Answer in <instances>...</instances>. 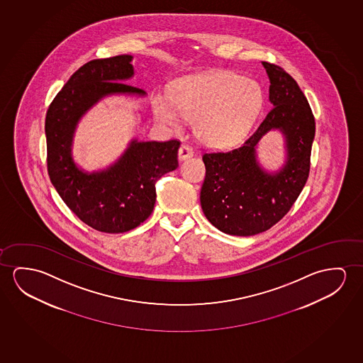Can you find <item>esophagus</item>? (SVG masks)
Returning <instances> with one entry per match:
<instances>
[{
    "label": "esophagus",
    "mask_w": 363,
    "mask_h": 363,
    "mask_svg": "<svg viewBox=\"0 0 363 363\" xmlns=\"http://www.w3.org/2000/svg\"><path fill=\"white\" fill-rule=\"evenodd\" d=\"M194 156V150L191 148L189 145H182L179 147V158L181 161H184V160H187V158H190V157Z\"/></svg>",
    "instance_id": "34e87169"
}]
</instances>
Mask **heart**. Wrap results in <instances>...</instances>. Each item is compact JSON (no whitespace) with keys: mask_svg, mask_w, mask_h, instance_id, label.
Wrapping results in <instances>:
<instances>
[{"mask_svg":"<svg viewBox=\"0 0 363 363\" xmlns=\"http://www.w3.org/2000/svg\"><path fill=\"white\" fill-rule=\"evenodd\" d=\"M262 101L257 82L218 70L181 79L174 85L172 98L155 96L153 113L157 121L173 129L181 127L184 118L194 121L196 137L202 143L225 148L244 138Z\"/></svg>","mask_w":363,"mask_h":363,"instance_id":"b5f03b06","label":"heart"}]
</instances>
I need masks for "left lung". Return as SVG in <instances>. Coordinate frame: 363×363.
Wrapping results in <instances>:
<instances>
[{
	"label": "left lung",
	"instance_id": "obj_1",
	"mask_svg": "<svg viewBox=\"0 0 363 363\" xmlns=\"http://www.w3.org/2000/svg\"><path fill=\"white\" fill-rule=\"evenodd\" d=\"M273 108L244 145L230 151L206 152L202 211L225 234L251 236L279 223L307 182L315 121L306 95L283 67L262 62ZM270 128L287 138L289 158L279 173L269 175L257 164L255 145Z\"/></svg>",
	"mask_w": 363,
	"mask_h": 363
}]
</instances>
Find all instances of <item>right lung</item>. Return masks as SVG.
<instances>
[{"label": "right lung", "mask_w": 363, "mask_h": 363, "mask_svg": "<svg viewBox=\"0 0 363 363\" xmlns=\"http://www.w3.org/2000/svg\"><path fill=\"white\" fill-rule=\"evenodd\" d=\"M132 56L84 64L56 94L46 112L48 173L62 201L90 228L119 234L140 226L156 203V182L179 167L177 140L130 142L117 163L101 172L80 171L72 158L73 134L80 117L103 96L145 95L123 83L133 75Z\"/></svg>", "instance_id": "add662e5"}]
</instances>
